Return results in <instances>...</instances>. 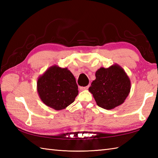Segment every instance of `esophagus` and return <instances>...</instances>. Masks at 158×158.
<instances>
[{
  "label": "esophagus",
  "instance_id": "obj_1",
  "mask_svg": "<svg viewBox=\"0 0 158 158\" xmlns=\"http://www.w3.org/2000/svg\"><path fill=\"white\" fill-rule=\"evenodd\" d=\"M89 85L85 86V87H80L79 89L81 90H85V89H88L89 88Z\"/></svg>",
  "mask_w": 158,
  "mask_h": 158
}]
</instances>
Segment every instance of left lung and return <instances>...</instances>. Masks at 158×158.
<instances>
[{"label": "left lung", "instance_id": "1", "mask_svg": "<svg viewBox=\"0 0 158 158\" xmlns=\"http://www.w3.org/2000/svg\"><path fill=\"white\" fill-rule=\"evenodd\" d=\"M89 91L92 94L97 105L110 110L123 103L130 92L128 76L118 64L107 69H99L96 72Z\"/></svg>", "mask_w": 158, "mask_h": 158}]
</instances>
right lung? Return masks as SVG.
<instances>
[{
	"instance_id": "1",
	"label": "right lung",
	"mask_w": 158,
	"mask_h": 158,
	"mask_svg": "<svg viewBox=\"0 0 158 158\" xmlns=\"http://www.w3.org/2000/svg\"><path fill=\"white\" fill-rule=\"evenodd\" d=\"M37 92L45 105L57 110L73 103L79 92L72 73L56 65L49 67L39 77Z\"/></svg>"
}]
</instances>
